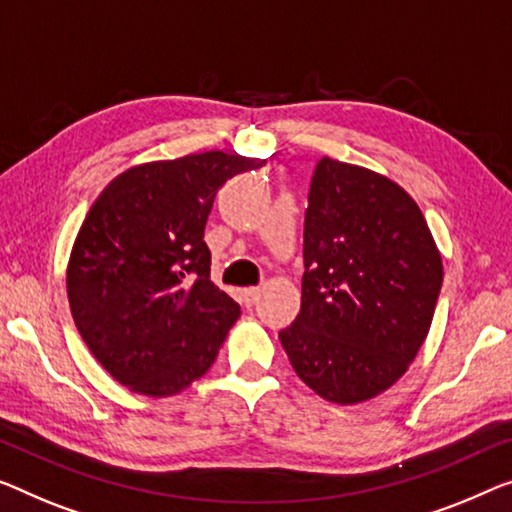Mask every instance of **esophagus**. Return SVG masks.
<instances>
[{
	"mask_svg": "<svg viewBox=\"0 0 512 512\" xmlns=\"http://www.w3.org/2000/svg\"><path fill=\"white\" fill-rule=\"evenodd\" d=\"M259 292H262V289H259V287H246V289H241V299H243V303H246V305H255V303L259 301Z\"/></svg>",
	"mask_w": 512,
	"mask_h": 512,
	"instance_id": "esophagus-1",
	"label": "esophagus"
}]
</instances>
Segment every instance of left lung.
<instances>
[{
    "mask_svg": "<svg viewBox=\"0 0 512 512\" xmlns=\"http://www.w3.org/2000/svg\"><path fill=\"white\" fill-rule=\"evenodd\" d=\"M303 266L301 312L278 335L296 375L338 404L384 393L425 342L444 280L418 204L391 179L324 156Z\"/></svg>",
    "mask_w": 512,
    "mask_h": 512,
    "instance_id": "8db88e82",
    "label": "left lung"
}]
</instances>
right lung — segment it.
<instances>
[{
    "label": "right lung",
    "instance_id": "1",
    "mask_svg": "<svg viewBox=\"0 0 512 512\" xmlns=\"http://www.w3.org/2000/svg\"><path fill=\"white\" fill-rule=\"evenodd\" d=\"M264 160L207 151L137 165L98 195L66 271L91 354L135 393L165 398L216 361L239 303L211 282L204 225L218 188Z\"/></svg>",
    "mask_w": 512,
    "mask_h": 512
}]
</instances>
